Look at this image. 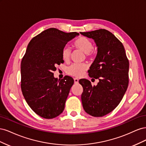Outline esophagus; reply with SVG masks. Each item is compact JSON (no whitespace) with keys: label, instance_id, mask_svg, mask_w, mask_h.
Wrapping results in <instances>:
<instances>
[{"label":"esophagus","instance_id":"obj_1","mask_svg":"<svg viewBox=\"0 0 146 146\" xmlns=\"http://www.w3.org/2000/svg\"><path fill=\"white\" fill-rule=\"evenodd\" d=\"M74 83H76V84L78 83V79L77 78H74Z\"/></svg>","mask_w":146,"mask_h":146}]
</instances>
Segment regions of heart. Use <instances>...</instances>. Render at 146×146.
<instances>
[{"label": "heart", "instance_id": "obj_1", "mask_svg": "<svg viewBox=\"0 0 146 146\" xmlns=\"http://www.w3.org/2000/svg\"><path fill=\"white\" fill-rule=\"evenodd\" d=\"M73 46L75 48L80 49L82 52H85L86 56L88 58H92L94 56L93 51V43L90 40L85 36H80L73 43ZM71 50L68 46H64L62 51H61V57L62 59L67 61L69 60ZM88 68V65L85 63H74L69 66L66 70V72L68 74L76 77H82L84 72Z\"/></svg>", "mask_w": 146, "mask_h": 146}]
</instances>
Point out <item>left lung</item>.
<instances>
[{"label":"left lung","instance_id":"1","mask_svg":"<svg viewBox=\"0 0 146 146\" xmlns=\"http://www.w3.org/2000/svg\"><path fill=\"white\" fill-rule=\"evenodd\" d=\"M92 38L98 54L88 70L91 78L99 79L96 86L86 80H79L83 91V109L91 116L102 117L111 112L121 102L129 85V62L122 42L109 31L99 29L80 32Z\"/></svg>","mask_w":146,"mask_h":146}]
</instances>
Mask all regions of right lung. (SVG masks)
Returning <instances> with one entry per match:
<instances>
[{"label": "right lung", "mask_w": 146, "mask_h": 146, "mask_svg": "<svg viewBox=\"0 0 146 146\" xmlns=\"http://www.w3.org/2000/svg\"><path fill=\"white\" fill-rule=\"evenodd\" d=\"M77 32L65 33L50 28L32 39L21 61V90L33 111L45 119H52L63 111L74 80L65 76L58 80L53 71L63 63L61 51Z\"/></svg>", "instance_id": "right-lung-1"}]
</instances>
